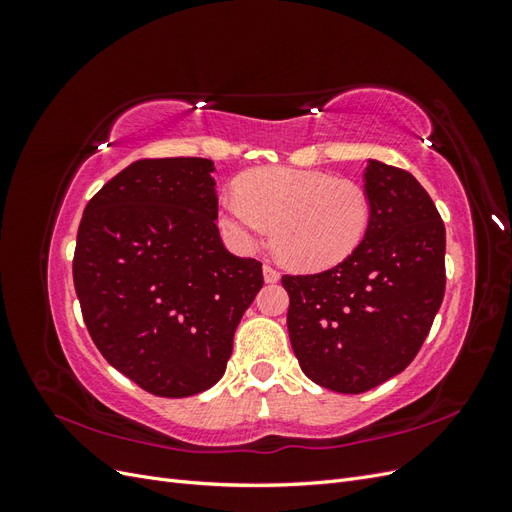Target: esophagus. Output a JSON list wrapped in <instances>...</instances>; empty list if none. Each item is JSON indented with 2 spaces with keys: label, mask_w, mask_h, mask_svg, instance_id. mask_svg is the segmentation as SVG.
Listing matches in <instances>:
<instances>
[{
  "label": "esophagus",
  "mask_w": 512,
  "mask_h": 512,
  "mask_svg": "<svg viewBox=\"0 0 512 512\" xmlns=\"http://www.w3.org/2000/svg\"><path fill=\"white\" fill-rule=\"evenodd\" d=\"M262 275H265V282H267V284L280 282V271H277V269H275V267H271V265H265V267H262Z\"/></svg>",
  "instance_id": "1"
}]
</instances>
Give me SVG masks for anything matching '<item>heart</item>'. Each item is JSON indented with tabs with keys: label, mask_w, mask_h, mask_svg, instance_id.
<instances>
[{
	"label": "heart",
	"mask_w": 512,
	"mask_h": 512,
	"mask_svg": "<svg viewBox=\"0 0 512 512\" xmlns=\"http://www.w3.org/2000/svg\"><path fill=\"white\" fill-rule=\"evenodd\" d=\"M365 190L324 170L262 166L220 198L218 224L239 252H254L273 230L275 250L292 267L320 271L346 260L367 235Z\"/></svg>",
	"instance_id": "obj_1"
}]
</instances>
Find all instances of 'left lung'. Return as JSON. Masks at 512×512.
Wrapping results in <instances>:
<instances>
[{"mask_svg":"<svg viewBox=\"0 0 512 512\" xmlns=\"http://www.w3.org/2000/svg\"><path fill=\"white\" fill-rule=\"evenodd\" d=\"M365 194L371 220L361 245L329 271L282 277L303 374L350 395L412 363L446 286V230L423 185L404 168L369 160Z\"/></svg>","mask_w":512,"mask_h":512,"instance_id":"8db88e82","label":"left lung"}]
</instances>
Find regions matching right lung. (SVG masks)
Wrapping results in <instances>:
<instances>
[{
    "label": "right lung",
    "mask_w": 512,
    "mask_h": 512,
    "mask_svg": "<svg viewBox=\"0 0 512 512\" xmlns=\"http://www.w3.org/2000/svg\"><path fill=\"white\" fill-rule=\"evenodd\" d=\"M213 162L138 160L89 200L74 288L104 359L158 397L218 382L262 265L230 254L215 226Z\"/></svg>",
    "instance_id": "add662e5"
}]
</instances>
